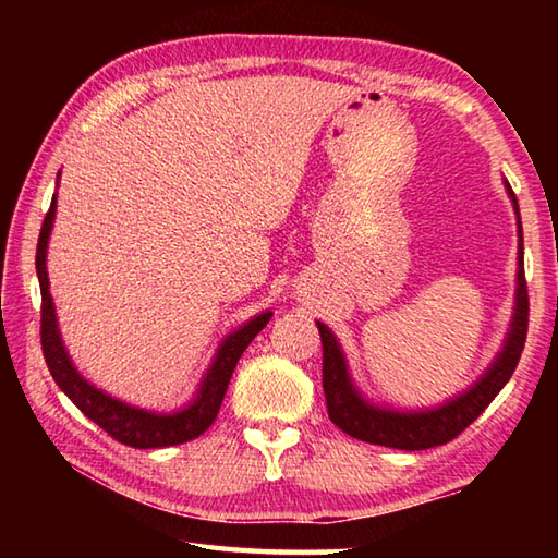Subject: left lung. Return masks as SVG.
<instances>
[{
    "mask_svg": "<svg viewBox=\"0 0 558 558\" xmlns=\"http://www.w3.org/2000/svg\"><path fill=\"white\" fill-rule=\"evenodd\" d=\"M509 196H512L514 209L519 214L512 189H509ZM522 266L524 243L522 226H519V288L512 332H509L507 344L502 349V354L497 356V362L493 364V369L472 386L468 393L458 396L456 401L440 405L436 411L396 413L374 409V405L366 403L362 396L354 391L352 381H349L347 364L342 352H339L337 339L323 323H317L319 339H323V389L327 399L329 421H332L337 428H342L347 436H352L356 440L399 450H426L458 438L460 433L465 430L489 403H493L495 396L502 391V386L509 381V376L514 374L519 356L524 352L529 327V292Z\"/></svg>",
    "mask_w": 558,
    "mask_h": 558,
    "instance_id": "1",
    "label": "left lung"
}]
</instances>
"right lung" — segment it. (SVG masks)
I'll return each instance as SVG.
<instances>
[{
    "instance_id": "add662e5",
    "label": "right lung",
    "mask_w": 558,
    "mask_h": 558,
    "mask_svg": "<svg viewBox=\"0 0 558 558\" xmlns=\"http://www.w3.org/2000/svg\"><path fill=\"white\" fill-rule=\"evenodd\" d=\"M56 211V194L51 199L49 211L44 216L39 243H36V276H39L41 286V349L46 366L53 376V381L59 384V389L69 396V399L78 405L81 413H86L93 423L108 433L110 438H116L122 446L130 448H169L179 446V442H189L199 438L202 433L211 426L219 415L221 401L229 389L231 374L239 364L245 347L253 342L263 327L268 325L270 313H263L253 317L248 325H243L239 332H233L223 339V344L216 354L209 374L199 389V396L192 405H186L184 411L172 415H155L132 405L110 399L108 393L98 391L96 386H90L83 376L73 369L69 354L61 344L59 327H56L53 315V302L49 295V276H46V241H49L51 223Z\"/></svg>"
}]
</instances>
